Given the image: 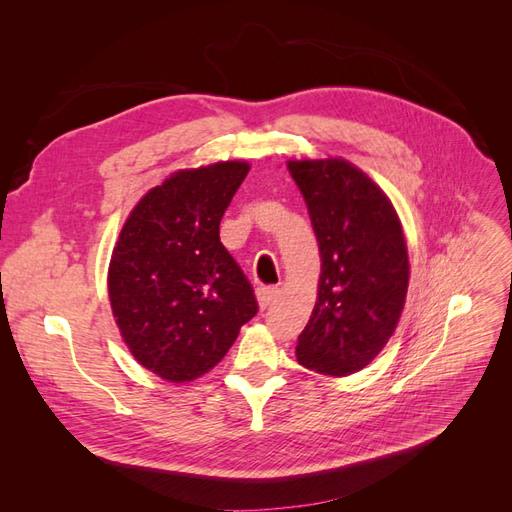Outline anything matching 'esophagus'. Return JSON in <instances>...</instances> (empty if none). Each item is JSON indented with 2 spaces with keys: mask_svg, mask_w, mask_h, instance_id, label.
I'll return each mask as SVG.
<instances>
[{
  "mask_svg": "<svg viewBox=\"0 0 512 512\" xmlns=\"http://www.w3.org/2000/svg\"><path fill=\"white\" fill-rule=\"evenodd\" d=\"M277 292H280V290H277L275 286H262V288H258V305H260V309H267L275 301Z\"/></svg>",
  "mask_w": 512,
  "mask_h": 512,
  "instance_id": "34e87169",
  "label": "esophagus"
}]
</instances>
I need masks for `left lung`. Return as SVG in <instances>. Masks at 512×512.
Wrapping results in <instances>:
<instances>
[{
	"mask_svg": "<svg viewBox=\"0 0 512 512\" xmlns=\"http://www.w3.org/2000/svg\"><path fill=\"white\" fill-rule=\"evenodd\" d=\"M312 218L322 273L297 361L348 376L376 359L393 335L408 292V247L391 200L354 164L288 162Z\"/></svg>",
	"mask_w": 512,
	"mask_h": 512,
	"instance_id": "obj_1",
	"label": "left lung"
}]
</instances>
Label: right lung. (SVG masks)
Segmentation results:
<instances>
[{"label":"right lung","mask_w":512,"mask_h":512,"mask_svg":"<svg viewBox=\"0 0 512 512\" xmlns=\"http://www.w3.org/2000/svg\"><path fill=\"white\" fill-rule=\"evenodd\" d=\"M247 170L237 160L179 170L121 228L108 267L113 316L134 359L168 382L207 374L258 312L252 284L220 241Z\"/></svg>","instance_id":"obj_1"}]
</instances>
